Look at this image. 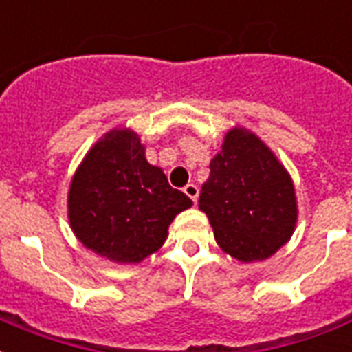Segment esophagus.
I'll use <instances>...</instances> for the list:
<instances>
[{"mask_svg": "<svg viewBox=\"0 0 352 352\" xmlns=\"http://www.w3.org/2000/svg\"><path fill=\"white\" fill-rule=\"evenodd\" d=\"M184 192H186L187 197L191 198L192 202H197L198 200V187L195 184H189V186L184 187Z\"/></svg>", "mask_w": 352, "mask_h": 352, "instance_id": "34e87169", "label": "esophagus"}]
</instances>
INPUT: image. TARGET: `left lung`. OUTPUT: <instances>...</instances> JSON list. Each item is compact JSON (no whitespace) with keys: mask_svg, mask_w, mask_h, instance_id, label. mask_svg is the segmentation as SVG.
Returning a JSON list of instances; mask_svg holds the SVG:
<instances>
[{"mask_svg":"<svg viewBox=\"0 0 352 352\" xmlns=\"http://www.w3.org/2000/svg\"><path fill=\"white\" fill-rule=\"evenodd\" d=\"M210 170L198 208L226 254L241 263L263 261L292 239L298 217L295 186L260 137L243 126L228 129Z\"/></svg>","mask_w":352,"mask_h":352,"instance_id":"left-lung-1","label":"left lung"}]
</instances>
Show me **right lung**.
Returning a JSON list of instances; mask_svg holds the SVG:
<instances>
[{
  "mask_svg": "<svg viewBox=\"0 0 352 352\" xmlns=\"http://www.w3.org/2000/svg\"><path fill=\"white\" fill-rule=\"evenodd\" d=\"M192 206L150 165L141 137L113 128L79 163L68 189V223L83 247L115 263H141L168 237L174 217Z\"/></svg>",
  "mask_w": 352,
  "mask_h": 352,
  "instance_id": "right-lung-1",
  "label": "right lung"
}]
</instances>
